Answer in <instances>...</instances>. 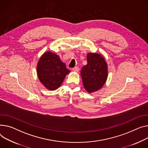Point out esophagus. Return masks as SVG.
<instances>
[{"mask_svg": "<svg viewBox=\"0 0 148 148\" xmlns=\"http://www.w3.org/2000/svg\"><path fill=\"white\" fill-rule=\"evenodd\" d=\"M73 71L75 72H78V71H79V68H78V66H75L73 68Z\"/></svg>", "mask_w": 148, "mask_h": 148, "instance_id": "1", "label": "esophagus"}]
</instances>
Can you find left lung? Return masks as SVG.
I'll list each match as a JSON object with an SVG mask.
<instances>
[{
  "mask_svg": "<svg viewBox=\"0 0 148 148\" xmlns=\"http://www.w3.org/2000/svg\"><path fill=\"white\" fill-rule=\"evenodd\" d=\"M87 64L81 70L83 84L88 93L99 90L108 77V66L104 58L99 53H88Z\"/></svg>",
  "mask_w": 148,
  "mask_h": 148,
  "instance_id": "1",
  "label": "left lung"
}]
</instances>
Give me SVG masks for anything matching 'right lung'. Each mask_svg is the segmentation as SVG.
<instances>
[{
	"mask_svg": "<svg viewBox=\"0 0 148 148\" xmlns=\"http://www.w3.org/2000/svg\"><path fill=\"white\" fill-rule=\"evenodd\" d=\"M70 72L60 56L51 52H45L39 59L37 65L39 80L50 90L57 89Z\"/></svg>",
	"mask_w": 148,
	"mask_h": 148,
	"instance_id": "1",
	"label": "right lung"
}]
</instances>
